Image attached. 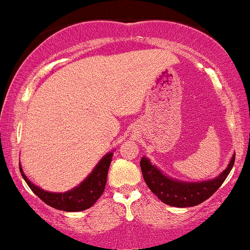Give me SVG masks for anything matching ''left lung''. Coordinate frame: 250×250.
I'll return each mask as SVG.
<instances>
[{"label":"left lung","mask_w":250,"mask_h":250,"mask_svg":"<svg viewBox=\"0 0 250 250\" xmlns=\"http://www.w3.org/2000/svg\"><path fill=\"white\" fill-rule=\"evenodd\" d=\"M235 162V154L228 167L213 180L202 182H183L166 176L156 166L143 156L140 162L145 182L153 193L166 205L186 208L200 205L213 195L227 179Z\"/></svg>","instance_id":"obj_1"}]
</instances>
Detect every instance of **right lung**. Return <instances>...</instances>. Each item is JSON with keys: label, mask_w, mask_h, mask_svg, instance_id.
<instances>
[{"label": "right lung", "mask_w": 250, "mask_h": 250, "mask_svg": "<svg viewBox=\"0 0 250 250\" xmlns=\"http://www.w3.org/2000/svg\"><path fill=\"white\" fill-rule=\"evenodd\" d=\"M111 159H113V151L102 157L101 161L97 163L94 170L88 175L87 179L81 185L65 193H50L43 190L30 182V180L24 175L21 166H20V171L34 194H36L48 206L63 211H81L90 208L104 191Z\"/></svg>", "instance_id": "1"}]
</instances>
